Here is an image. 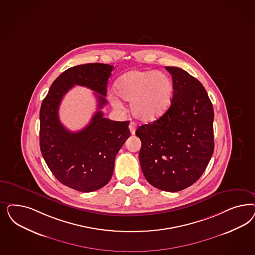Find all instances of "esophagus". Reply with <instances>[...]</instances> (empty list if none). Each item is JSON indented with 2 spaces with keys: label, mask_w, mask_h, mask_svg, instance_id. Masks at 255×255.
<instances>
[{
  "label": "esophagus",
  "mask_w": 255,
  "mask_h": 255,
  "mask_svg": "<svg viewBox=\"0 0 255 255\" xmlns=\"http://www.w3.org/2000/svg\"><path fill=\"white\" fill-rule=\"evenodd\" d=\"M129 130H130V133H131L132 135L135 134V131H136V124L134 123V122H130V124H129Z\"/></svg>",
  "instance_id": "esophagus-1"
}]
</instances>
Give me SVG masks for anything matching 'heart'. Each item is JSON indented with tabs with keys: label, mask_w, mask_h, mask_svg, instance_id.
<instances>
[{
	"label": "heart",
	"mask_w": 255,
	"mask_h": 255,
	"mask_svg": "<svg viewBox=\"0 0 255 255\" xmlns=\"http://www.w3.org/2000/svg\"><path fill=\"white\" fill-rule=\"evenodd\" d=\"M115 90L120 99L130 102L132 115L144 122L155 121L170 107L173 85L171 78L159 71L131 70L116 80ZM114 107L122 105L116 97H110Z\"/></svg>",
	"instance_id": "obj_1"
}]
</instances>
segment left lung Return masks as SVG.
Here are the masks:
<instances>
[{
  "mask_svg": "<svg viewBox=\"0 0 255 255\" xmlns=\"http://www.w3.org/2000/svg\"><path fill=\"white\" fill-rule=\"evenodd\" d=\"M165 68L173 79L171 106L156 121L140 126L136 136L145 179L156 189L175 192L194 184L213 155L214 111L196 78L179 67Z\"/></svg>",
  "mask_w": 255,
  "mask_h": 255,
  "instance_id": "8db88e82",
  "label": "left lung"
}]
</instances>
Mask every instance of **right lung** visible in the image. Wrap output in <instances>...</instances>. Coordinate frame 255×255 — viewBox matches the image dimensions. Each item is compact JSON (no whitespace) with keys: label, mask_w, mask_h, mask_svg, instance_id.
Masks as SVG:
<instances>
[{"label":"right lung","mask_w":255,"mask_h":255,"mask_svg":"<svg viewBox=\"0 0 255 255\" xmlns=\"http://www.w3.org/2000/svg\"><path fill=\"white\" fill-rule=\"evenodd\" d=\"M114 66L86 64L66 69L51 84L40 108V150L51 173L62 184L82 192L101 189L111 180L115 156L130 136L129 121L103 117L108 80ZM81 85L100 94L99 111L82 131H67L59 122L58 106L66 93Z\"/></svg>","instance_id":"1"}]
</instances>
